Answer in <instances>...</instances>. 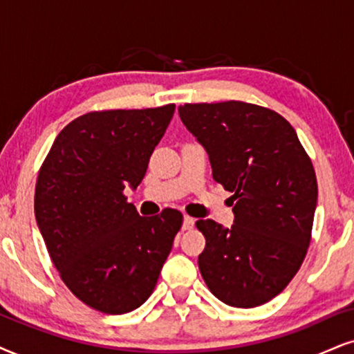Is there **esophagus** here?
I'll return each instance as SVG.
<instances>
[{
	"label": "esophagus",
	"mask_w": 354,
	"mask_h": 354,
	"mask_svg": "<svg viewBox=\"0 0 354 354\" xmlns=\"http://www.w3.org/2000/svg\"><path fill=\"white\" fill-rule=\"evenodd\" d=\"M192 227H194V218L185 216V218H183V230H191Z\"/></svg>",
	"instance_id": "esophagus-1"
}]
</instances>
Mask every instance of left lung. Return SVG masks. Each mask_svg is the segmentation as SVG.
<instances>
[{
  "instance_id": "1",
  "label": "left lung",
  "mask_w": 354,
  "mask_h": 354,
  "mask_svg": "<svg viewBox=\"0 0 354 354\" xmlns=\"http://www.w3.org/2000/svg\"><path fill=\"white\" fill-rule=\"evenodd\" d=\"M178 111L234 201L230 229L196 222L205 236L201 274L227 306H261L290 283L307 254L317 207L310 158L292 125L268 107L225 101Z\"/></svg>"
}]
</instances>
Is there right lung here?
<instances>
[{
    "label": "right lung",
    "instance_id": "add662e5",
    "mask_svg": "<svg viewBox=\"0 0 354 354\" xmlns=\"http://www.w3.org/2000/svg\"><path fill=\"white\" fill-rule=\"evenodd\" d=\"M174 104L95 111L64 127L40 167L34 212L52 263L102 314L136 310L153 292L183 214L140 217L124 189L144 180Z\"/></svg>",
    "mask_w": 354,
    "mask_h": 354
}]
</instances>
